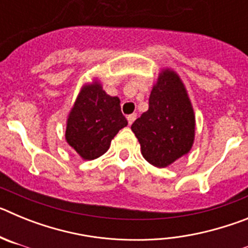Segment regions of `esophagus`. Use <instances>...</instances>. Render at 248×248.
<instances>
[{"label":"esophagus","mask_w":248,"mask_h":248,"mask_svg":"<svg viewBox=\"0 0 248 248\" xmlns=\"http://www.w3.org/2000/svg\"><path fill=\"white\" fill-rule=\"evenodd\" d=\"M128 123H129V125H131L133 123H134V120L137 119V114H130V115H128Z\"/></svg>","instance_id":"esophagus-1"}]
</instances>
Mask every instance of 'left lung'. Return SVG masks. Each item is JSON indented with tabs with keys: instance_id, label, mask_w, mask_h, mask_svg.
Listing matches in <instances>:
<instances>
[{
	"instance_id": "obj_1",
	"label": "left lung",
	"mask_w": 248,
	"mask_h": 248,
	"mask_svg": "<svg viewBox=\"0 0 248 248\" xmlns=\"http://www.w3.org/2000/svg\"><path fill=\"white\" fill-rule=\"evenodd\" d=\"M195 113L179 74L170 68L160 72L149 97V109L131 130L144 159L166 168L191 150L195 140Z\"/></svg>"
}]
</instances>
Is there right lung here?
<instances>
[{"label": "right lung", "mask_w": 248, "mask_h": 248, "mask_svg": "<svg viewBox=\"0 0 248 248\" xmlns=\"http://www.w3.org/2000/svg\"><path fill=\"white\" fill-rule=\"evenodd\" d=\"M126 125L119 98L108 95L94 79L80 88L68 114L65 140L83 160H94L108 151L111 139Z\"/></svg>", "instance_id": "add662e5"}]
</instances>
